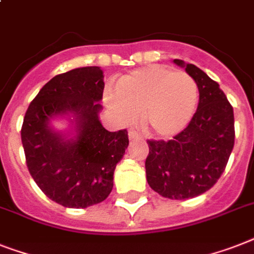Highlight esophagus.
I'll use <instances>...</instances> for the list:
<instances>
[{
  "label": "esophagus",
  "mask_w": 254,
  "mask_h": 254,
  "mask_svg": "<svg viewBox=\"0 0 254 254\" xmlns=\"http://www.w3.org/2000/svg\"><path fill=\"white\" fill-rule=\"evenodd\" d=\"M129 139L133 141V139H142V135L138 131L135 130H130L129 131Z\"/></svg>",
  "instance_id": "esophagus-1"
}]
</instances>
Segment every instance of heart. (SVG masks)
<instances>
[{
	"mask_svg": "<svg viewBox=\"0 0 254 254\" xmlns=\"http://www.w3.org/2000/svg\"><path fill=\"white\" fill-rule=\"evenodd\" d=\"M106 100L125 123H133L143 113L152 134L172 137L190 123L198 103V86L188 73L150 65L124 75L117 92H106Z\"/></svg>",
	"mask_w": 254,
	"mask_h": 254,
	"instance_id": "b5f03b06",
	"label": "heart"
}]
</instances>
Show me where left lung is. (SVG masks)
I'll list each match as a JSON object with an SVG mask.
<instances>
[{
	"label": "left lung",
	"instance_id": "obj_1",
	"mask_svg": "<svg viewBox=\"0 0 254 254\" xmlns=\"http://www.w3.org/2000/svg\"><path fill=\"white\" fill-rule=\"evenodd\" d=\"M174 63L198 86V108L172 139H148L146 179L163 197L187 199L209 190L223 174L235 143L234 108L205 71L183 60Z\"/></svg>",
	"mask_w": 254,
	"mask_h": 254
}]
</instances>
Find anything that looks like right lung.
Listing matches in <instances>:
<instances>
[{"mask_svg":"<svg viewBox=\"0 0 254 254\" xmlns=\"http://www.w3.org/2000/svg\"><path fill=\"white\" fill-rule=\"evenodd\" d=\"M103 78L99 66L59 74L43 86L24 115L20 137L28 171L44 194L65 207L84 209L104 201L129 145L127 129L108 131L99 120ZM57 116H73V138L50 127Z\"/></svg>","mask_w":254,"mask_h":254,"instance_id":"obj_1","label":"right lung"}]
</instances>
